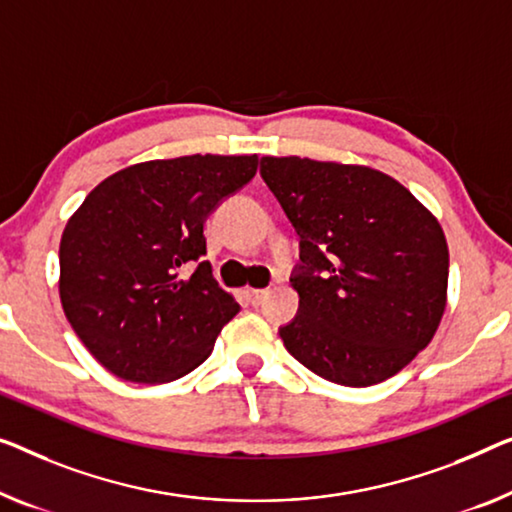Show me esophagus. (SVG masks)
Listing matches in <instances>:
<instances>
[{
	"label": "esophagus",
	"instance_id": "obj_1",
	"mask_svg": "<svg viewBox=\"0 0 512 512\" xmlns=\"http://www.w3.org/2000/svg\"><path fill=\"white\" fill-rule=\"evenodd\" d=\"M266 296H269V289H246V299L253 305L262 303Z\"/></svg>",
	"mask_w": 512,
	"mask_h": 512
}]
</instances>
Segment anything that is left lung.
Instances as JSON below:
<instances>
[{"label":"left lung","mask_w":512,"mask_h":512,"mask_svg":"<svg viewBox=\"0 0 512 512\" xmlns=\"http://www.w3.org/2000/svg\"><path fill=\"white\" fill-rule=\"evenodd\" d=\"M259 174L299 234V312L278 333L305 368L340 386L398 375L446 310L448 246L407 188L361 165L264 156Z\"/></svg>","instance_id":"1"}]
</instances>
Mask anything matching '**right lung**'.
Here are the masks:
<instances>
[{"label": "right lung", "mask_w": 512, "mask_h": 512, "mask_svg": "<svg viewBox=\"0 0 512 512\" xmlns=\"http://www.w3.org/2000/svg\"><path fill=\"white\" fill-rule=\"evenodd\" d=\"M257 165L255 154L149 160L98 183L73 213L61 234L59 296L105 370L165 384L207 361L241 305L204 262V223Z\"/></svg>", "instance_id": "add662e5"}]
</instances>
